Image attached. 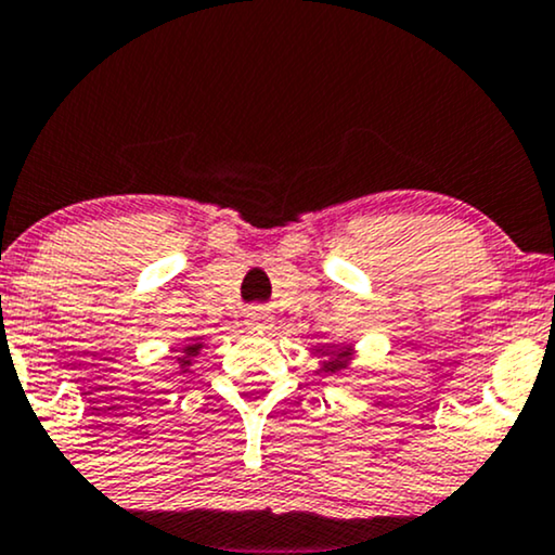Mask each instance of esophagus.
Here are the masks:
<instances>
[{"instance_id":"1","label":"esophagus","mask_w":555,"mask_h":555,"mask_svg":"<svg viewBox=\"0 0 555 555\" xmlns=\"http://www.w3.org/2000/svg\"><path fill=\"white\" fill-rule=\"evenodd\" d=\"M245 318H248V323L250 325H266L269 323V312H266V307H260V305H253V307H248V312H245Z\"/></svg>"}]
</instances>
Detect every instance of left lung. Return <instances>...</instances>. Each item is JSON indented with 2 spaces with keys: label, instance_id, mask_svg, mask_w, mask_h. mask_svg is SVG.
I'll return each mask as SVG.
<instances>
[{
  "label": "left lung",
  "instance_id": "8db88e82",
  "mask_svg": "<svg viewBox=\"0 0 555 555\" xmlns=\"http://www.w3.org/2000/svg\"><path fill=\"white\" fill-rule=\"evenodd\" d=\"M323 353V372H331V375H336V372H341L349 366V359H351V351L349 349H336V346H328V349H320Z\"/></svg>",
  "mask_w": 555,
  "mask_h": 555
}]
</instances>
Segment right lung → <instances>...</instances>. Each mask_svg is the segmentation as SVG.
Returning a JSON list of instances; mask_svg holds the SVG:
<instances>
[{"instance_id":"add662e5","label":"right lung","mask_w":555,"mask_h":555,"mask_svg":"<svg viewBox=\"0 0 555 555\" xmlns=\"http://www.w3.org/2000/svg\"><path fill=\"white\" fill-rule=\"evenodd\" d=\"M198 349H202V344H191V346H185V357L183 359H180V366H189L191 364V359L193 357H196V353H198Z\"/></svg>"}]
</instances>
